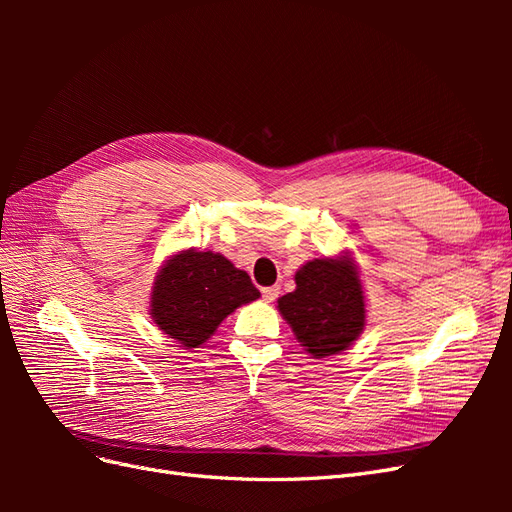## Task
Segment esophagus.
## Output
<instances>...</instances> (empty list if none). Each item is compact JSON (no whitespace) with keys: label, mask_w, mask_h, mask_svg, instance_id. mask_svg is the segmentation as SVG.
Wrapping results in <instances>:
<instances>
[{"label":"esophagus","mask_w":512,"mask_h":512,"mask_svg":"<svg viewBox=\"0 0 512 512\" xmlns=\"http://www.w3.org/2000/svg\"><path fill=\"white\" fill-rule=\"evenodd\" d=\"M277 294H280V288H277V286L262 288V299H265L267 303H273L277 299Z\"/></svg>","instance_id":"1"}]
</instances>
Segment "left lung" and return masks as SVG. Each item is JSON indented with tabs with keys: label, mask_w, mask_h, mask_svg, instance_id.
I'll return each instance as SVG.
<instances>
[{
	"label": "left lung",
	"mask_w": 512,
	"mask_h": 512,
	"mask_svg": "<svg viewBox=\"0 0 512 512\" xmlns=\"http://www.w3.org/2000/svg\"><path fill=\"white\" fill-rule=\"evenodd\" d=\"M294 284L277 299V309L303 350L314 359L348 350L367 324L363 280L350 252L307 260Z\"/></svg>",
	"instance_id": "8db88e82"
}]
</instances>
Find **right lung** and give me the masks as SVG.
<instances>
[{"mask_svg":"<svg viewBox=\"0 0 512 512\" xmlns=\"http://www.w3.org/2000/svg\"><path fill=\"white\" fill-rule=\"evenodd\" d=\"M260 297L250 275L220 252L181 250L164 260L149 297V316L181 348H200L237 307Z\"/></svg>","mask_w":512,"mask_h":512,"instance_id":"add662e5","label":"right lung"}]
</instances>
